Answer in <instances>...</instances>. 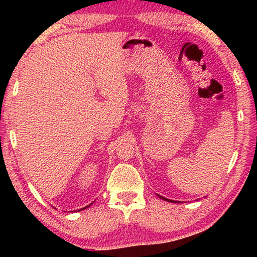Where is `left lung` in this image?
Listing matches in <instances>:
<instances>
[{"instance_id": "8db88e82", "label": "left lung", "mask_w": 257, "mask_h": 257, "mask_svg": "<svg viewBox=\"0 0 257 257\" xmlns=\"http://www.w3.org/2000/svg\"><path fill=\"white\" fill-rule=\"evenodd\" d=\"M158 196L160 197V198H162L163 201H167V202H171V203H176V201H172V199H168V198H165V197H163V196H160V195H158Z\"/></svg>"}]
</instances>
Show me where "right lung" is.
<instances>
[{
    "label": "right lung",
    "instance_id": "right-lung-1",
    "mask_svg": "<svg viewBox=\"0 0 257 257\" xmlns=\"http://www.w3.org/2000/svg\"><path fill=\"white\" fill-rule=\"evenodd\" d=\"M93 204V203H92ZM92 204H89V205H87V206H85V207H82V208H80V210H78V211H81V210H85V208H87V207H89L90 205H92Z\"/></svg>",
    "mask_w": 257,
    "mask_h": 257
}]
</instances>
